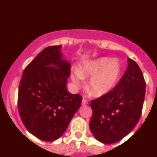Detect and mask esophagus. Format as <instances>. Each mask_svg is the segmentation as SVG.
Instances as JSON below:
<instances>
[{"mask_svg": "<svg viewBox=\"0 0 157 157\" xmlns=\"http://www.w3.org/2000/svg\"><path fill=\"white\" fill-rule=\"evenodd\" d=\"M88 104V101H87L86 99H85V98H83V100H82V105H87Z\"/></svg>", "mask_w": 157, "mask_h": 157, "instance_id": "1", "label": "esophagus"}]
</instances>
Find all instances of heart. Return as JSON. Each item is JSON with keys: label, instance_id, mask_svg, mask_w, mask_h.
I'll return each mask as SVG.
<instances>
[{"label": "heart", "instance_id": "b5f03b06", "mask_svg": "<svg viewBox=\"0 0 157 157\" xmlns=\"http://www.w3.org/2000/svg\"><path fill=\"white\" fill-rule=\"evenodd\" d=\"M122 67L117 59L103 57L89 62L81 70H75L71 75L77 87L83 84V77H91L89 90L94 95H103L111 91L117 83Z\"/></svg>", "mask_w": 157, "mask_h": 157}]
</instances>
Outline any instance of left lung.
Listing matches in <instances>:
<instances>
[{"instance_id": "8db88e82", "label": "left lung", "mask_w": 157, "mask_h": 157, "mask_svg": "<svg viewBox=\"0 0 157 157\" xmlns=\"http://www.w3.org/2000/svg\"><path fill=\"white\" fill-rule=\"evenodd\" d=\"M145 88L139 66L128 58V67L117 85L108 93L91 101L90 128L98 141L113 144L132 132L142 112Z\"/></svg>"}]
</instances>
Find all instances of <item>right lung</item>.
Listing matches in <instances>:
<instances>
[{"mask_svg": "<svg viewBox=\"0 0 157 157\" xmlns=\"http://www.w3.org/2000/svg\"><path fill=\"white\" fill-rule=\"evenodd\" d=\"M62 46H51L25 68L19 87L18 109L28 131L52 141L65 132L80 107L82 97L67 90L71 64L63 59Z\"/></svg>", "mask_w": 157, "mask_h": 157, "instance_id": "1", "label": "right lung"}]
</instances>
